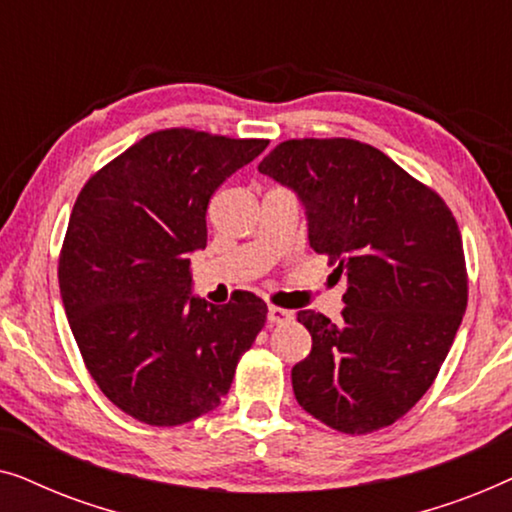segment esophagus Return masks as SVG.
<instances>
[{"label":"esophagus","instance_id":"1","mask_svg":"<svg viewBox=\"0 0 512 512\" xmlns=\"http://www.w3.org/2000/svg\"><path fill=\"white\" fill-rule=\"evenodd\" d=\"M291 319H293V314L289 310H284V307H277V305L268 307V321H270V324H289Z\"/></svg>","mask_w":512,"mask_h":512}]
</instances>
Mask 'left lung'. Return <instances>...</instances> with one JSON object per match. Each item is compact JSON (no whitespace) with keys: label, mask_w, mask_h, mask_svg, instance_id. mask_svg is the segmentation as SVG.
<instances>
[{"label":"left lung","mask_w":512,"mask_h":512,"mask_svg":"<svg viewBox=\"0 0 512 512\" xmlns=\"http://www.w3.org/2000/svg\"><path fill=\"white\" fill-rule=\"evenodd\" d=\"M258 172L298 191L310 244L347 275L338 326L296 317L312 352L291 370L293 394L349 436L380 431L436 380L468 303L457 221L431 186L375 146L347 137L286 139Z\"/></svg>","instance_id":"8db88e82"}]
</instances>
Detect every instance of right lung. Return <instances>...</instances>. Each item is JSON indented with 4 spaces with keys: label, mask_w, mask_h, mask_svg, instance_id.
Masks as SVG:
<instances>
[{
    "label": "right lung",
    "mask_w": 512,
    "mask_h": 512,
    "mask_svg": "<svg viewBox=\"0 0 512 512\" xmlns=\"http://www.w3.org/2000/svg\"><path fill=\"white\" fill-rule=\"evenodd\" d=\"M268 139L156 130L81 188L58 279L74 340L102 394L149 426L193 422L221 403L268 305L237 291L191 298V258L207 244V207Z\"/></svg>",
    "instance_id": "right-lung-1"
}]
</instances>
